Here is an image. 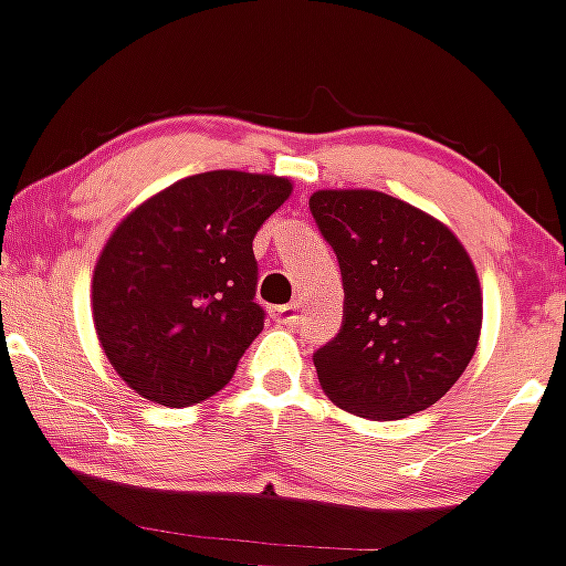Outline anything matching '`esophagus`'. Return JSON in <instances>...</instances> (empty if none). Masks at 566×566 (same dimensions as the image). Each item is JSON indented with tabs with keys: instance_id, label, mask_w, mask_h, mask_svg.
<instances>
[{
	"instance_id": "34e87169",
	"label": "esophagus",
	"mask_w": 566,
	"mask_h": 566,
	"mask_svg": "<svg viewBox=\"0 0 566 566\" xmlns=\"http://www.w3.org/2000/svg\"><path fill=\"white\" fill-rule=\"evenodd\" d=\"M273 315H276L279 323L295 325V323H298V304H284V306H279V310H273Z\"/></svg>"
}]
</instances>
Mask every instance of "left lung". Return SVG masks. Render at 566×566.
I'll return each instance as SVG.
<instances>
[{
    "instance_id": "obj_1",
    "label": "left lung",
    "mask_w": 566,
    "mask_h": 566,
    "mask_svg": "<svg viewBox=\"0 0 566 566\" xmlns=\"http://www.w3.org/2000/svg\"><path fill=\"white\" fill-rule=\"evenodd\" d=\"M345 287L339 334L315 353L317 380L342 410L405 419L443 397L476 350L482 287L454 232L369 188L310 199Z\"/></svg>"
}]
</instances>
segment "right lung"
I'll list each match as a JSON object with an SVG mask.
<instances>
[{
    "instance_id": "obj_1",
    "label": "right lung",
    "mask_w": 566,
    "mask_h": 566,
    "mask_svg": "<svg viewBox=\"0 0 566 566\" xmlns=\"http://www.w3.org/2000/svg\"><path fill=\"white\" fill-rule=\"evenodd\" d=\"M293 182L235 169L177 180L130 210L93 273L95 334L136 394L169 408L235 375L265 312L251 241Z\"/></svg>"
}]
</instances>
